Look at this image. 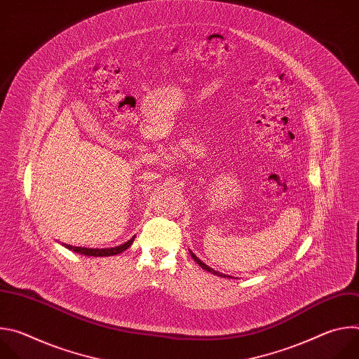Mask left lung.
<instances>
[{
  "mask_svg": "<svg viewBox=\"0 0 359 359\" xmlns=\"http://www.w3.org/2000/svg\"><path fill=\"white\" fill-rule=\"evenodd\" d=\"M191 254V257H193V260L201 267V269H204V270H206V271H209V273H213V274H216V276H219V277H229V276H226V274H222V273H217L216 270H213V269H210V267H208L206 264H204L201 260H198L197 257H196V255L193 254V252H190ZM231 278V277H230Z\"/></svg>",
  "mask_w": 359,
  "mask_h": 359,
  "instance_id": "8db88e82",
  "label": "left lung"
}]
</instances>
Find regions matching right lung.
<instances>
[{"instance_id":"right-lung-1","label":"right lung","mask_w":359,"mask_h":359,"mask_svg":"<svg viewBox=\"0 0 359 359\" xmlns=\"http://www.w3.org/2000/svg\"><path fill=\"white\" fill-rule=\"evenodd\" d=\"M135 237H132L129 241L118 245V247H114V248H85V247H74V245H69V244H65L67 248L75 251V252H81V254H85V255H92V257H109V255H116L122 251H125L126 248H129L133 243Z\"/></svg>"}]
</instances>
